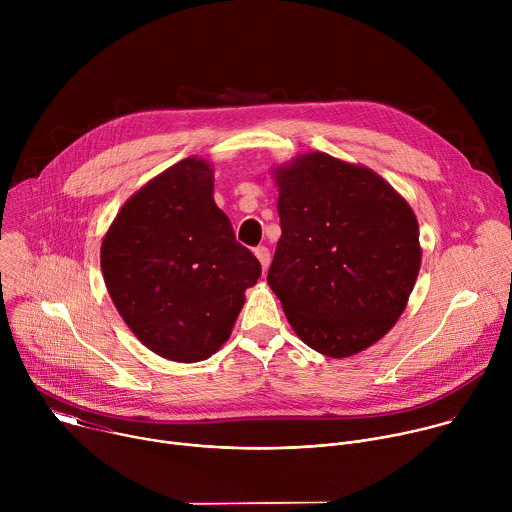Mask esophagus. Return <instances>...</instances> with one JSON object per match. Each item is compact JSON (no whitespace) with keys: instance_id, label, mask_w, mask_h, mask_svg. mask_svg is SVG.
<instances>
[{"instance_id":"obj_1","label":"esophagus","mask_w":512,"mask_h":512,"mask_svg":"<svg viewBox=\"0 0 512 512\" xmlns=\"http://www.w3.org/2000/svg\"><path fill=\"white\" fill-rule=\"evenodd\" d=\"M255 257L259 259L263 271H267V267H269V263H271V253H269V249H267V247H257V249H255Z\"/></svg>"}]
</instances>
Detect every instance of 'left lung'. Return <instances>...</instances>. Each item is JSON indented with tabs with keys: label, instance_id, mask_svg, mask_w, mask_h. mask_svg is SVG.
<instances>
[{
	"label": "left lung",
	"instance_id": "left-lung-1",
	"mask_svg": "<svg viewBox=\"0 0 512 512\" xmlns=\"http://www.w3.org/2000/svg\"><path fill=\"white\" fill-rule=\"evenodd\" d=\"M273 174L281 237L267 283L287 322L332 358L369 348L395 326L419 273L411 206L373 170L322 152Z\"/></svg>",
	"mask_w": 512,
	"mask_h": 512
}]
</instances>
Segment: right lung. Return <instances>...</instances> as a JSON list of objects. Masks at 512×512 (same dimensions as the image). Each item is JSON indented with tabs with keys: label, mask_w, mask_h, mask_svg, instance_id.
I'll use <instances>...</instances> for the list:
<instances>
[{
	"label": "right lung",
	"mask_w": 512,
	"mask_h": 512,
	"mask_svg": "<svg viewBox=\"0 0 512 512\" xmlns=\"http://www.w3.org/2000/svg\"><path fill=\"white\" fill-rule=\"evenodd\" d=\"M212 186L208 162L174 164L121 206L101 245L117 312L152 352L176 362L206 360L229 340L245 289L261 275Z\"/></svg>",
	"instance_id": "add662e5"
}]
</instances>
